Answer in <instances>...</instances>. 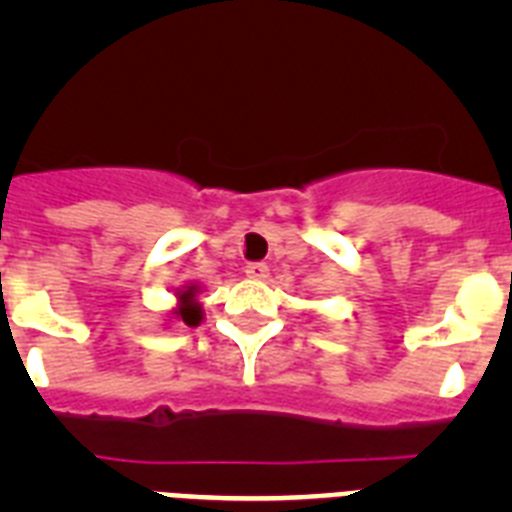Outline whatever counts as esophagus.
I'll list each match as a JSON object with an SVG mask.
<instances>
[{
    "label": "esophagus",
    "instance_id": "34e87169",
    "mask_svg": "<svg viewBox=\"0 0 512 512\" xmlns=\"http://www.w3.org/2000/svg\"><path fill=\"white\" fill-rule=\"evenodd\" d=\"M246 277L266 279V277H269V266L261 264V261H253V264L246 266Z\"/></svg>",
    "mask_w": 512,
    "mask_h": 512
}]
</instances>
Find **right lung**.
<instances>
[{
    "label": "right lung",
    "instance_id": "1",
    "mask_svg": "<svg viewBox=\"0 0 512 512\" xmlns=\"http://www.w3.org/2000/svg\"><path fill=\"white\" fill-rule=\"evenodd\" d=\"M197 295H200V287H197V284H187V287L176 289L174 318L187 323L189 328L202 323V305L197 302Z\"/></svg>",
    "mask_w": 512,
    "mask_h": 512
}]
</instances>
